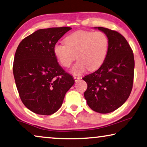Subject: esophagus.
I'll return each instance as SVG.
<instances>
[{
  "mask_svg": "<svg viewBox=\"0 0 147 147\" xmlns=\"http://www.w3.org/2000/svg\"><path fill=\"white\" fill-rule=\"evenodd\" d=\"M73 78L74 79V80H75V82H78V81L80 79V76H74Z\"/></svg>",
  "mask_w": 147,
  "mask_h": 147,
  "instance_id": "obj_1",
  "label": "esophagus"
}]
</instances>
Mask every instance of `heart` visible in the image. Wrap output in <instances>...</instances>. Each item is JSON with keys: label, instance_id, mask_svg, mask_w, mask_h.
<instances>
[{"label": "heart", "instance_id": "1", "mask_svg": "<svg viewBox=\"0 0 147 147\" xmlns=\"http://www.w3.org/2000/svg\"><path fill=\"white\" fill-rule=\"evenodd\" d=\"M65 43L55 44L53 53L65 67H69L77 57L78 60L71 69L74 75L82 74L88 69H99L105 61L109 48L108 36L102 31L74 32L65 38Z\"/></svg>", "mask_w": 147, "mask_h": 147}]
</instances>
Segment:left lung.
Returning a JSON list of instances; mask_svg holds the SVG:
<instances>
[{
	"label": "left lung",
	"mask_w": 147,
	"mask_h": 147,
	"mask_svg": "<svg viewBox=\"0 0 147 147\" xmlns=\"http://www.w3.org/2000/svg\"><path fill=\"white\" fill-rule=\"evenodd\" d=\"M108 36L109 48L103 64L82 79L88 88L84 97L88 105L97 113H111L124 104L131 94L134 76L133 51L117 31L95 27Z\"/></svg>",
	"instance_id": "1"
}]
</instances>
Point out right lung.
Returning a JSON list of instances; mask_svg holds the SVG:
<instances>
[{
  "label": "right lung",
  "instance_id": "1",
  "mask_svg": "<svg viewBox=\"0 0 147 147\" xmlns=\"http://www.w3.org/2000/svg\"><path fill=\"white\" fill-rule=\"evenodd\" d=\"M71 29H39L22 40L16 50L13 73L18 93L24 105L38 115H50L57 111L74 84L53 53V46Z\"/></svg>",
  "mask_w": 147,
  "mask_h": 147
}]
</instances>
